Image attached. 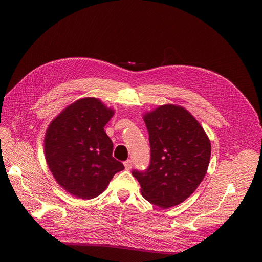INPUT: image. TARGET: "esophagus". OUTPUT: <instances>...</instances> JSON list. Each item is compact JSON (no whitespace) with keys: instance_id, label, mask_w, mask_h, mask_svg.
Wrapping results in <instances>:
<instances>
[{"instance_id":"34e87169","label":"esophagus","mask_w":262,"mask_h":262,"mask_svg":"<svg viewBox=\"0 0 262 262\" xmlns=\"http://www.w3.org/2000/svg\"><path fill=\"white\" fill-rule=\"evenodd\" d=\"M123 164H124V168H125L126 170H130V169H131V167H132V161H131V160L125 161Z\"/></svg>"}]
</instances>
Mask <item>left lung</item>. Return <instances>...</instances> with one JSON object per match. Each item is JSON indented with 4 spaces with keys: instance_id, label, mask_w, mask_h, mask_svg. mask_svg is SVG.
I'll return each mask as SVG.
<instances>
[{
    "instance_id": "8db88e82",
    "label": "left lung",
    "mask_w": 262,
    "mask_h": 262,
    "mask_svg": "<svg viewBox=\"0 0 262 262\" xmlns=\"http://www.w3.org/2000/svg\"><path fill=\"white\" fill-rule=\"evenodd\" d=\"M148 131L150 163L145 171L133 170L141 193L157 207L184 202L207 173L211 142L196 119L181 106L167 104L143 115Z\"/></svg>"
}]
</instances>
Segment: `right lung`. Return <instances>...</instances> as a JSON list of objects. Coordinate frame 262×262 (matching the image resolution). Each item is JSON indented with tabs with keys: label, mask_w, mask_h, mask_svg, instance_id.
Returning a JSON list of instances; mask_svg holds the SVG:
<instances>
[{
	"label": "right lung",
	"mask_w": 262,
	"mask_h": 262,
	"mask_svg": "<svg viewBox=\"0 0 262 262\" xmlns=\"http://www.w3.org/2000/svg\"><path fill=\"white\" fill-rule=\"evenodd\" d=\"M114 115L98 98L85 97L63 109L46 131L48 167L58 184L78 199L98 196L124 169L113 157V141L104 129Z\"/></svg>",
	"instance_id": "add662e5"
}]
</instances>
